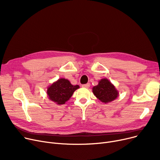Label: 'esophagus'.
Listing matches in <instances>:
<instances>
[{
	"mask_svg": "<svg viewBox=\"0 0 160 160\" xmlns=\"http://www.w3.org/2000/svg\"><path fill=\"white\" fill-rule=\"evenodd\" d=\"M89 86H90V84H89V83H86V84H83L82 85L83 88H89Z\"/></svg>",
	"mask_w": 160,
	"mask_h": 160,
	"instance_id": "obj_1",
	"label": "esophagus"
}]
</instances>
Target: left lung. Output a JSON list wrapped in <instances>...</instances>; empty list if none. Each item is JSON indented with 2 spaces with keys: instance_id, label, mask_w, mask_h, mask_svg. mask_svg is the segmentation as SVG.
Here are the masks:
<instances>
[{
  "instance_id": "left-lung-1",
  "label": "left lung",
  "mask_w": 160,
  "mask_h": 160,
  "mask_svg": "<svg viewBox=\"0 0 160 160\" xmlns=\"http://www.w3.org/2000/svg\"><path fill=\"white\" fill-rule=\"evenodd\" d=\"M92 89L95 97L105 104L113 101L119 96L118 90L107 78L99 80L98 85L94 86Z\"/></svg>"
}]
</instances>
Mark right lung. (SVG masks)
<instances>
[{"mask_svg":"<svg viewBox=\"0 0 160 160\" xmlns=\"http://www.w3.org/2000/svg\"><path fill=\"white\" fill-rule=\"evenodd\" d=\"M78 88V85H72L67 79L60 78L48 87L47 94L50 100L56 104L62 105L68 101L74 92Z\"/></svg>","mask_w":160,"mask_h":160,"instance_id":"obj_1","label":"right lung"}]
</instances>
